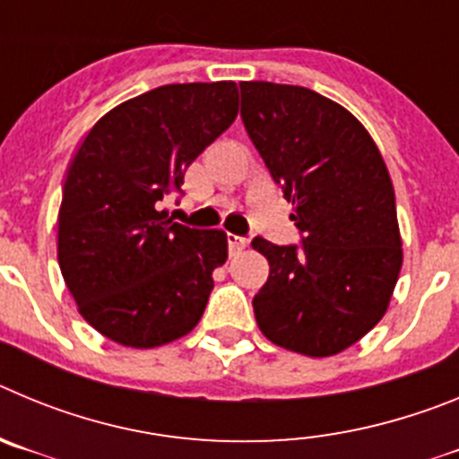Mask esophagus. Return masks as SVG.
<instances>
[{
    "label": "esophagus",
    "instance_id": "1",
    "mask_svg": "<svg viewBox=\"0 0 459 459\" xmlns=\"http://www.w3.org/2000/svg\"><path fill=\"white\" fill-rule=\"evenodd\" d=\"M227 246H230V255H238L248 248V238L238 237V234H227Z\"/></svg>",
    "mask_w": 459,
    "mask_h": 459
}]
</instances>
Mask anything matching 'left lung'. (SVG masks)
Returning a JSON list of instances; mask_svg holds the SVG:
<instances>
[{"mask_svg":"<svg viewBox=\"0 0 459 459\" xmlns=\"http://www.w3.org/2000/svg\"><path fill=\"white\" fill-rule=\"evenodd\" d=\"M238 87L243 126L301 232L291 246L253 238L269 259L255 319L285 350L333 356L384 317L403 266L386 163L363 124L322 93L275 82Z\"/></svg>","mask_w":459,"mask_h":459,"instance_id":"1","label":"left lung"}]
</instances>
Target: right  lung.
Returning a JSON list of instances; mask_svg holds the SVG:
<instances>
[{"instance_id": "add662e5", "label": "right lung", "mask_w": 459, "mask_h": 459, "mask_svg": "<svg viewBox=\"0 0 459 459\" xmlns=\"http://www.w3.org/2000/svg\"><path fill=\"white\" fill-rule=\"evenodd\" d=\"M237 84H165L109 109L68 165L56 257L78 310L105 338L149 350L190 333L225 264L222 230L158 202L237 119Z\"/></svg>"}]
</instances>
